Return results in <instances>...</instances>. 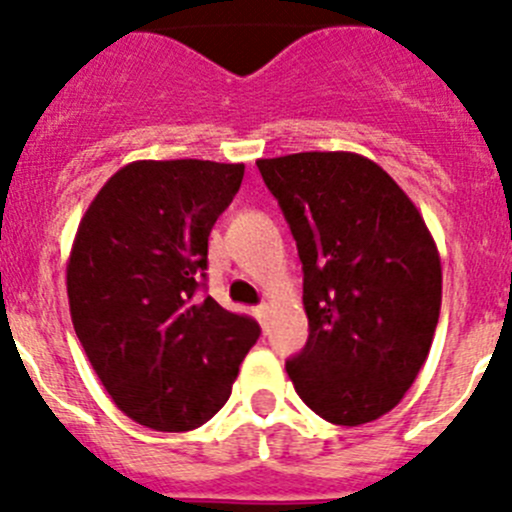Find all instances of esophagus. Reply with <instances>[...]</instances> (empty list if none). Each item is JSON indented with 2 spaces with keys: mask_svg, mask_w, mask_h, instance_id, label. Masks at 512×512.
Instances as JSON below:
<instances>
[{
  "mask_svg": "<svg viewBox=\"0 0 512 512\" xmlns=\"http://www.w3.org/2000/svg\"><path fill=\"white\" fill-rule=\"evenodd\" d=\"M252 313H255L257 321H260L262 326H265V323H267V313H270V305H267V303H260V305H257L255 310H252Z\"/></svg>",
  "mask_w": 512,
  "mask_h": 512,
  "instance_id": "34e87169",
  "label": "esophagus"
}]
</instances>
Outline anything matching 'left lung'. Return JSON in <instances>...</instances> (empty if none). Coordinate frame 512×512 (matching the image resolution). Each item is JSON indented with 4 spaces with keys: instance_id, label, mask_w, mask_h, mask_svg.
<instances>
[{
    "instance_id": "8db88e82",
    "label": "left lung",
    "mask_w": 512,
    "mask_h": 512,
    "mask_svg": "<svg viewBox=\"0 0 512 512\" xmlns=\"http://www.w3.org/2000/svg\"><path fill=\"white\" fill-rule=\"evenodd\" d=\"M257 169L303 262L310 333L285 371L326 422H374L404 399L432 346L442 305L432 232L366 156L303 151Z\"/></svg>"
}]
</instances>
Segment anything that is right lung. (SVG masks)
Segmentation results:
<instances>
[{
  "label": "right lung",
  "instance_id": "add662e5",
  "mask_svg": "<svg viewBox=\"0 0 512 512\" xmlns=\"http://www.w3.org/2000/svg\"><path fill=\"white\" fill-rule=\"evenodd\" d=\"M245 164L133 161L95 194L68 260L75 333L126 417L189 432L229 399L260 338L247 315L197 298L209 232Z\"/></svg>",
  "mask_w": 512,
  "mask_h": 512
}]
</instances>
